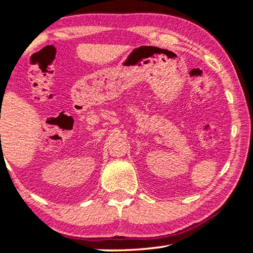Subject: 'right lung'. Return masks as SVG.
<instances>
[{
    "mask_svg": "<svg viewBox=\"0 0 253 253\" xmlns=\"http://www.w3.org/2000/svg\"><path fill=\"white\" fill-rule=\"evenodd\" d=\"M0 136H1V135H0Z\"/></svg>",
    "mask_w": 253,
    "mask_h": 253,
    "instance_id": "obj_1",
    "label": "right lung"
}]
</instances>
